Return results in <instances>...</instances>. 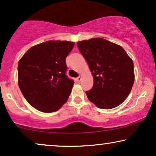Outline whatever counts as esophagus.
I'll return each mask as SVG.
<instances>
[{
	"instance_id": "obj_1",
	"label": "esophagus",
	"mask_w": 156,
	"mask_h": 156,
	"mask_svg": "<svg viewBox=\"0 0 156 156\" xmlns=\"http://www.w3.org/2000/svg\"><path fill=\"white\" fill-rule=\"evenodd\" d=\"M81 80H82V77H81V76H79L76 79V82H80V81H81Z\"/></svg>"
}]
</instances>
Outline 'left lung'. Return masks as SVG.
<instances>
[{
  "instance_id": "8db88e82",
  "label": "left lung",
  "mask_w": 156,
  "mask_h": 156,
  "mask_svg": "<svg viewBox=\"0 0 156 156\" xmlns=\"http://www.w3.org/2000/svg\"><path fill=\"white\" fill-rule=\"evenodd\" d=\"M94 78V85L86 94L97 107L110 109L124 101L134 82L132 59L122 47L103 38L77 42Z\"/></svg>"
}]
</instances>
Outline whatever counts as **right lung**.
I'll return each mask as SVG.
<instances>
[{"label":"right lung","mask_w":156,"mask_h":156,"mask_svg":"<svg viewBox=\"0 0 156 156\" xmlns=\"http://www.w3.org/2000/svg\"><path fill=\"white\" fill-rule=\"evenodd\" d=\"M74 42L50 40L30 48L18 65V86L27 102L45 113L67 101L74 80L66 74V57Z\"/></svg>","instance_id":"add662e5"}]
</instances>
